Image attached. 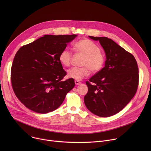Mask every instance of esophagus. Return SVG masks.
Returning a JSON list of instances; mask_svg holds the SVG:
<instances>
[{
	"instance_id": "obj_1",
	"label": "esophagus",
	"mask_w": 151,
	"mask_h": 151,
	"mask_svg": "<svg viewBox=\"0 0 151 151\" xmlns=\"http://www.w3.org/2000/svg\"><path fill=\"white\" fill-rule=\"evenodd\" d=\"M75 83L76 85H80V84L81 83V82L80 81H78V80H75Z\"/></svg>"
}]
</instances>
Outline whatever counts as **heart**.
<instances>
[{"label": "heart", "instance_id": "obj_1", "mask_svg": "<svg viewBox=\"0 0 151 151\" xmlns=\"http://www.w3.org/2000/svg\"><path fill=\"white\" fill-rule=\"evenodd\" d=\"M75 49L80 54L84 55L81 65L82 67H75L68 70L69 78L81 80L87 77L93 73L100 71L106 61L105 55L101 52L100 47L91 40L85 39L76 42L74 45ZM73 55L68 49L62 50L59 55V60L63 66L69 67L71 65Z\"/></svg>", "mask_w": 151, "mask_h": 151}]
</instances>
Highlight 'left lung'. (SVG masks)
Segmentation results:
<instances>
[{"mask_svg":"<svg viewBox=\"0 0 151 151\" xmlns=\"http://www.w3.org/2000/svg\"><path fill=\"white\" fill-rule=\"evenodd\" d=\"M99 40L106 53L105 66L86 82L88 91L84 103L93 114L108 117L120 112L134 96L139 85V69L134 57L106 37Z\"/></svg>","mask_w":151,"mask_h":151,"instance_id":"8db88e82","label":"left lung"}]
</instances>
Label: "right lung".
Returning a JSON list of instances; mask_svg holds the SVG:
<instances>
[{"label": "right lung", "mask_w": 151, "mask_h": 151, "mask_svg": "<svg viewBox=\"0 0 151 151\" xmlns=\"http://www.w3.org/2000/svg\"><path fill=\"white\" fill-rule=\"evenodd\" d=\"M77 35H45L17 52L11 67L13 91L28 109L39 114L52 112L75 87L59 60L61 51Z\"/></svg>", "instance_id": "add662e5"}]
</instances>
